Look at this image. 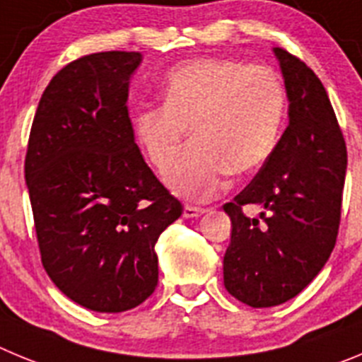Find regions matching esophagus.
Segmentation results:
<instances>
[{
	"mask_svg": "<svg viewBox=\"0 0 362 362\" xmlns=\"http://www.w3.org/2000/svg\"><path fill=\"white\" fill-rule=\"evenodd\" d=\"M205 207H194V205H185L184 207V216L185 218H197L205 213Z\"/></svg>",
	"mask_w": 362,
	"mask_h": 362,
	"instance_id": "1",
	"label": "esophagus"
}]
</instances>
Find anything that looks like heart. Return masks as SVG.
Returning <instances> with one entry per match:
<instances>
[{"instance_id": "heart-1", "label": "heart", "mask_w": 362, "mask_h": 362, "mask_svg": "<svg viewBox=\"0 0 362 362\" xmlns=\"http://www.w3.org/2000/svg\"><path fill=\"white\" fill-rule=\"evenodd\" d=\"M283 115L285 88L272 68L198 59L169 74L162 106L139 110L133 132L149 164L162 171L189 128L193 144L165 171V182L178 197L211 200L229 173H249L272 155Z\"/></svg>"}]
</instances>
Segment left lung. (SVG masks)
I'll use <instances>...</instances> for the list:
<instances>
[{
  "instance_id": "8db88e82",
  "label": "left lung",
  "mask_w": 362,
  "mask_h": 362,
  "mask_svg": "<svg viewBox=\"0 0 362 362\" xmlns=\"http://www.w3.org/2000/svg\"><path fill=\"white\" fill-rule=\"evenodd\" d=\"M291 122L263 168L223 205L233 223L223 283L252 308L276 307L319 274L341 223L346 142L323 83L299 57L276 48ZM262 204L259 218L243 213Z\"/></svg>"
}]
</instances>
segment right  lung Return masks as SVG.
Wrapping results in <instances>:
<instances>
[{
  "label": "right lung",
  "mask_w": 362,
  "mask_h": 362,
  "mask_svg": "<svg viewBox=\"0 0 362 362\" xmlns=\"http://www.w3.org/2000/svg\"><path fill=\"white\" fill-rule=\"evenodd\" d=\"M139 52H95L61 68L39 100L25 178L47 274L71 301L124 312L155 292V243L184 211L133 139Z\"/></svg>",
  "instance_id": "add662e5"
}]
</instances>
